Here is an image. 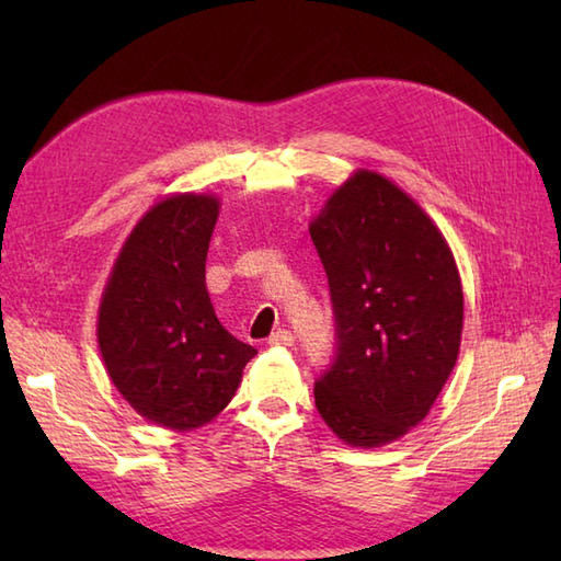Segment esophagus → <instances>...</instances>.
Wrapping results in <instances>:
<instances>
[{"label":"esophagus","instance_id":"esophagus-1","mask_svg":"<svg viewBox=\"0 0 561 561\" xmlns=\"http://www.w3.org/2000/svg\"><path fill=\"white\" fill-rule=\"evenodd\" d=\"M270 344H282V347H291L294 344V335L289 330H277L274 335L270 337Z\"/></svg>","mask_w":561,"mask_h":561}]
</instances>
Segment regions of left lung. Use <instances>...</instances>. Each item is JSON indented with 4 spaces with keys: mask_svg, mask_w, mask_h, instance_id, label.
Wrapping results in <instances>:
<instances>
[{
    "mask_svg": "<svg viewBox=\"0 0 561 561\" xmlns=\"http://www.w3.org/2000/svg\"><path fill=\"white\" fill-rule=\"evenodd\" d=\"M308 229L337 318V356L316 383V408L347 446L380 448L424 420L458 362L456 257L434 219L368 169H356Z\"/></svg>",
    "mask_w": 561,
    "mask_h": 561,
    "instance_id": "8db88e82",
    "label": "left lung"
}]
</instances>
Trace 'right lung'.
<instances>
[{
    "mask_svg": "<svg viewBox=\"0 0 561 561\" xmlns=\"http://www.w3.org/2000/svg\"><path fill=\"white\" fill-rule=\"evenodd\" d=\"M219 209L211 193L153 202L125 238L101 294L96 337L105 374L139 416L171 432L209 424L257 354L224 330L207 291Z\"/></svg>",
    "mask_w": 561,
    "mask_h": 561,
    "instance_id": "1",
    "label": "right lung"
}]
</instances>
